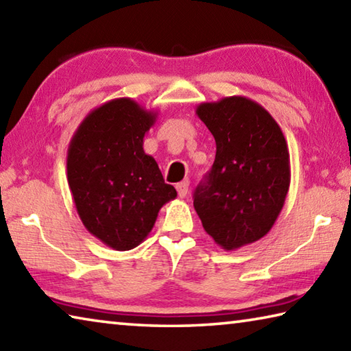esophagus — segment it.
<instances>
[{
  "label": "esophagus",
  "instance_id": "obj_1",
  "mask_svg": "<svg viewBox=\"0 0 351 351\" xmlns=\"http://www.w3.org/2000/svg\"><path fill=\"white\" fill-rule=\"evenodd\" d=\"M176 190H178V195H180V198H186L189 192V182L187 181L180 182L176 186Z\"/></svg>",
  "mask_w": 351,
  "mask_h": 351
}]
</instances>
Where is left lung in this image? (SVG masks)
<instances>
[{
  "mask_svg": "<svg viewBox=\"0 0 351 351\" xmlns=\"http://www.w3.org/2000/svg\"><path fill=\"white\" fill-rule=\"evenodd\" d=\"M197 114L217 154L193 207L213 241L235 251L265 237L280 215L291 182L288 144L274 117L247 97L199 104Z\"/></svg>",
  "mask_w": 351,
  "mask_h": 351,
  "instance_id": "1",
  "label": "left lung"
}]
</instances>
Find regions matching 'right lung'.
I'll return each instance as SVG.
<instances>
[{
	"label": "right lung",
	"instance_id": "right-lung-1",
	"mask_svg": "<svg viewBox=\"0 0 351 351\" xmlns=\"http://www.w3.org/2000/svg\"><path fill=\"white\" fill-rule=\"evenodd\" d=\"M158 112L130 97L88 112L68 147V184L88 232L116 251H130L152 232L158 212L176 198L144 136Z\"/></svg>",
	"mask_w": 351,
	"mask_h": 351
}]
</instances>
